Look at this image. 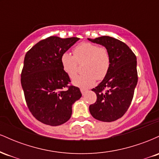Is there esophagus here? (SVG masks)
Here are the masks:
<instances>
[{
  "label": "esophagus",
  "instance_id": "esophagus-1",
  "mask_svg": "<svg viewBox=\"0 0 159 159\" xmlns=\"http://www.w3.org/2000/svg\"><path fill=\"white\" fill-rule=\"evenodd\" d=\"M87 90H84V89H81V93H82V95H83V96H84L86 93H87Z\"/></svg>",
  "mask_w": 159,
  "mask_h": 159
}]
</instances>
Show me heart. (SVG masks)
<instances>
[{"instance_id":"b5f03b06","label":"heart","mask_w":159,"mask_h":159,"mask_svg":"<svg viewBox=\"0 0 159 159\" xmlns=\"http://www.w3.org/2000/svg\"><path fill=\"white\" fill-rule=\"evenodd\" d=\"M84 62L83 71L85 72L75 78L72 83L81 89H87L92 87L96 79L102 80L106 76L111 65L110 54L105 47L84 43L74 48L73 55L65 52L61 57L62 67L70 78L77 75L78 63Z\"/></svg>"}]
</instances>
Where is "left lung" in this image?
<instances>
[{
  "mask_svg": "<svg viewBox=\"0 0 159 159\" xmlns=\"http://www.w3.org/2000/svg\"><path fill=\"white\" fill-rule=\"evenodd\" d=\"M88 40L105 47L111 58L106 76L92 90L97 99L89 110L99 121H115L125 114L132 101L138 79L136 56L126 44L111 36Z\"/></svg>",
  "mask_w": 159,
  "mask_h": 159,
  "instance_id": "1",
  "label": "left lung"
}]
</instances>
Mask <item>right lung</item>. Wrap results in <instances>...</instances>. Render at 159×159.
Segmentation results:
<instances>
[{
	"mask_svg": "<svg viewBox=\"0 0 159 159\" xmlns=\"http://www.w3.org/2000/svg\"><path fill=\"white\" fill-rule=\"evenodd\" d=\"M78 39L50 36L25 54L21 75L25 100L33 116L46 125L57 126L68 121L72 105L82 96L78 87L68 85L70 78L61 63L62 54Z\"/></svg>",
	"mask_w": 159,
	"mask_h": 159,
	"instance_id": "obj_1",
	"label": "right lung"
}]
</instances>
